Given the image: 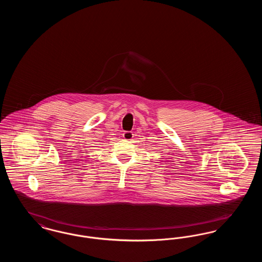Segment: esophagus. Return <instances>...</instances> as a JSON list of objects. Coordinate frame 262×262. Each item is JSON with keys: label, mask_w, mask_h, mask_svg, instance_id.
Wrapping results in <instances>:
<instances>
[{"label": "esophagus", "mask_w": 262, "mask_h": 262, "mask_svg": "<svg viewBox=\"0 0 262 262\" xmlns=\"http://www.w3.org/2000/svg\"><path fill=\"white\" fill-rule=\"evenodd\" d=\"M123 137L125 140H132L133 137H134V134L133 132H129V130H126L124 134H123Z\"/></svg>", "instance_id": "esophagus-1"}]
</instances>
